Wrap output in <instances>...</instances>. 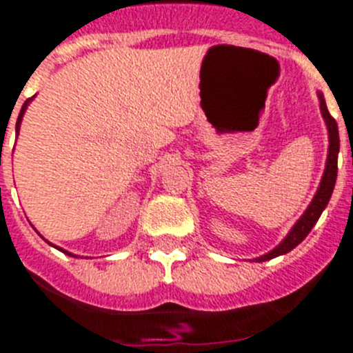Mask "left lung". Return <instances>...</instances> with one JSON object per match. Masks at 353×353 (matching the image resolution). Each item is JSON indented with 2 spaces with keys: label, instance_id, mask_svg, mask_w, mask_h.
<instances>
[{
  "label": "left lung",
  "instance_id": "left-lung-1",
  "mask_svg": "<svg viewBox=\"0 0 353 353\" xmlns=\"http://www.w3.org/2000/svg\"><path fill=\"white\" fill-rule=\"evenodd\" d=\"M318 99H320V112L321 117H323L325 125H327V131H329V151H327V161H325V170L323 176H321L320 186H318L316 194L312 197L311 204L307 206V210L304 211V214L300 216L295 222V225L290 229V232L286 234L281 243L272 249L270 252H266L265 256L256 257L254 261L261 263L268 261V259H274L277 256H283L288 254L290 250H293L299 243L305 240V236L311 232V229L314 228V223L318 222L320 214L323 213V210L329 204L330 197H332L334 185H336V177H338V154H339V131L338 124L332 119V115L327 110V104H325L323 94L318 92Z\"/></svg>",
  "mask_w": 353,
  "mask_h": 353
}]
</instances>
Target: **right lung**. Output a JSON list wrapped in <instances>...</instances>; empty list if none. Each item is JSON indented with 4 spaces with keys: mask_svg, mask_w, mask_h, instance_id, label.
<instances>
[{
    "mask_svg": "<svg viewBox=\"0 0 353 353\" xmlns=\"http://www.w3.org/2000/svg\"><path fill=\"white\" fill-rule=\"evenodd\" d=\"M35 97V96H33ZM33 97H30V99H26L24 101V104H23V108H21V112H19V117H17V122H15V133L19 134V130H21V122H23V117H24V112H26V108H28V104L32 103L33 101ZM53 245V243H51ZM54 249H58L60 250V252H65V254H69V256H74V254H70V252H67V250H63V249H60V247H57V245H53Z\"/></svg>",
    "mask_w": 353,
    "mask_h": 353,
    "instance_id": "add662e5",
    "label": "right lung"
}]
</instances>
